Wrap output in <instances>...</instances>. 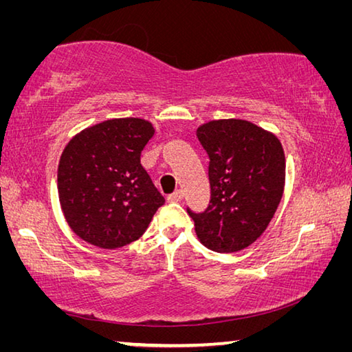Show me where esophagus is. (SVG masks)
Segmentation results:
<instances>
[{
	"label": "esophagus",
	"mask_w": 352,
	"mask_h": 352,
	"mask_svg": "<svg viewBox=\"0 0 352 352\" xmlns=\"http://www.w3.org/2000/svg\"><path fill=\"white\" fill-rule=\"evenodd\" d=\"M182 199H183V190L182 189H177L175 192H172L168 197L169 201H182Z\"/></svg>",
	"instance_id": "1"
}]
</instances>
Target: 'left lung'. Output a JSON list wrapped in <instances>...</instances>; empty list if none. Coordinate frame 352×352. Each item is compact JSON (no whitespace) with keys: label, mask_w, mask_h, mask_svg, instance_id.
I'll return each instance as SVG.
<instances>
[{"label":"left lung","mask_w":352,"mask_h":352,"mask_svg":"<svg viewBox=\"0 0 352 352\" xmlns=\"http://www.w3.org/2000/svg\"><path fill=\"white\" fill-rule=\"evenodd\" d=\"M210 157L211 200L188 214L199 241L212 252L234 253L264 233L281 201L285 157L279 140L243 119H219L197 129Z\"/></svg>","instance_id":"8db88e82"}]
</instances>
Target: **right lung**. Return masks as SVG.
I'll return each mask as SVG.
<instances>
[{"instance_id":"add662e5","label":"right lung","mask_w":352,"mask_h":352,"mask_svg":"<svg viewBox=\"0 0 352 352\" xmlns=\"http://www.w3.org/2000/svg\"><path fill=\"white\" fill-rule=\"evenodd\" d=\"M153 133L146 119H109L82 130L63 148L58 200L69 228L80 239L113 250L144 234L164 205L141 166V152Z\"/></svg>"}]
</instances>
